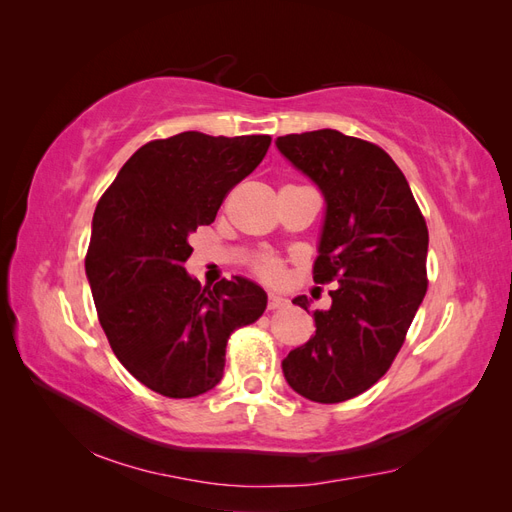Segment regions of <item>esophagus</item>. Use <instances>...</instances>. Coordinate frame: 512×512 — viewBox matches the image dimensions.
I'll list each match as a JSON object with an SVG mask.
<instances>
[{
  "label": "esophagus",
  "mask_w": 512,
  "mask_h": 512,
  "mask_svg": "<svg viewBox=\"0 0 512 512\" xmlns=\"http://www.w3.org/2000/svg\"><path fill=\"white\" fill-rule=\"evenodd\" d=\"M288 305V301L284 299V297H280V294H269V301H267V307L271 309V312H273V309H282V307H286Z\"/></svg>",
  "instance_id": "34e87169"
}]
</instances>
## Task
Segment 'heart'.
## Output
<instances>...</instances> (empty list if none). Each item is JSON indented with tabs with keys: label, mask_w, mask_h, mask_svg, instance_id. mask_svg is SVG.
Returning a JSON list of instances; mask_svg holds the SVG:
<instances>
[{
	"label": "heart",
	"mask_w": 512,
	"mask_h": 512,
	"mask_svg": "<svg viewBox=\"0 0 512 512\" xmlns=\"http://www.w3.org/2000/svg\"><path fill=\"white\" fill-rule=\"evenodd\" d=\"M252 271L267 282H282L284 275H286L284 260L273 256V254H262L258 258H254Z\"/></svg>",
	"instance_id": "heart-1"
}]
</instances>
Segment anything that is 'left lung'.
<instances>
[{"label":"left lung","instance_id":"left-lung-1","mask_svg":"<svg viewBox=\"0 0 512 512\" xmlns=\"http://www.w3.org/2000/svg\"><path fill=\"white\" fill-rule=\"evenodd\" d=\"M327 200L314 282L333 284L316 335L282 361L286 382L318 404L374 386L393 365L427 292L429 232L399 166L382 147L337 130L277 138ZM294 305L307 309V299Z\"/></svg>","mask_w":512,"mask_h":512}]
</instances>
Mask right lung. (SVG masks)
<instances>
[{
	"mask_svg": "<svg viewBox=\"0 0 512 512\" xmlns=\"http://www.w3.org/2000/svg\"><path fill=\"white\" fill-rule=\"evenodd\" d=\"M271 136L181 132L138 149L98 200L85 271L119 363L164 397L211 391L230 333L256 322L267 294L243 277L200 286L185 273L190 232L262 162Z\"/></svg>",
	"mask_w": 512,
	"mask_h": 512,
	"instance_id": "right-lung-1",
	"label": "right lung"
}]
</instances>
